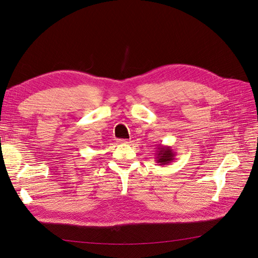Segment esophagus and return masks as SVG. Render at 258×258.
Segmentation results:
<instances>
[{
	"instance_id": "34e87169",
	"label": "esophagus",
	"mask_w": 258,
	"mask_h": 258,
	"mask_svg": "<svg viewBox=\"0 0 258 258\" xmlns=\"http://www.w3.org/2000/svg\"><path fill=\"white\" fill-rule=\"evenodd\" d=\"M117 142L118 143H120V144H127V143H129L127 140H123V139H120V140H117Z\"/></svg>"
}]
</instances>
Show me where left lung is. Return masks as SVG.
I'll return each mask as SVG.
<instances>
[{"mask_svg": "<svg viewBox=\"0 0 258 258\" xmlns=\"http://www.w3.org/2000/svg\"><path fill=\"white\" fill-rule=\"evenodd\" d=\"M156 162L159 163V166H165L169 165V163L173 162L175 159V152L172 150L171 146L167 145H157L156 147Z\"/></svg>", "mask_w": 258, "mask_h": 258, "instance_id": "obj_1", "label": "left lung"}]
</instances>
